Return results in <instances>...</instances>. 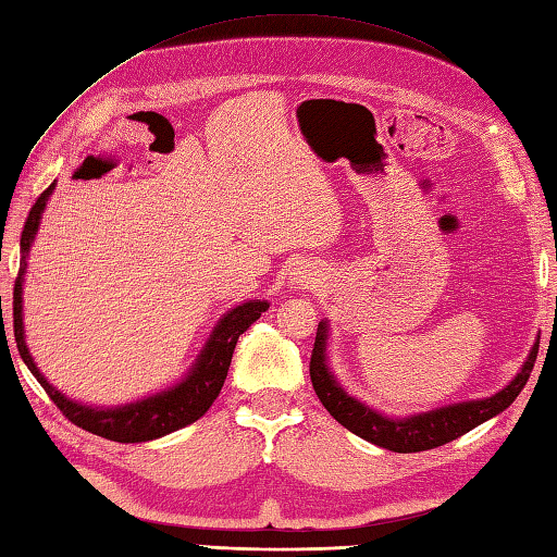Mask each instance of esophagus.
<instances>
[{
    "label": "esophagus",
    "mask_w": 557,
    "mask_h": 557,
    "mask_svg": "<svg viewBox=\"0 0 557 557\" xmlns=\"http://www.w3.org/2000/svg\"><path fill=\"white\" fill-rule=\"evenodd\" d=\"M293 283H298V286H310V283H314V274H310V271H295L293 274V278H290Z\"/></svg>",
    "instance_id": "obj_1"
}]
</instances>
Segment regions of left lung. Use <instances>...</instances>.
Returning a JSON list of instances; mask_svg holds the SVG:
<instances>
[{"instance_id":"1","label":"left lung","mask_w":557,"mask_h":557,"mask_svg":"<svg viewBox=\"0 0 557 557\" xmlns=\"http://www.w3.org/2000/svg\"><path fill=\"white\" fill-rule=\"evenodd\" d=\"M326 338H329V321H319L314 350L310 360V376L317 398L326 407L329 414L343 424L355 436H360L379 448H386L393 453H419L438 448L443 443H450L460 438L467 431L484 424L486 419L500 414L503 410L515 403L517 395L527 386L531 369L536 362L539 343H534L527 362L522 364L520 374H517L508 386L500 393L491 395L484 400H469V403H455L448 407H438V410L393 419L383 417L381 412L367 407L364 403L355 400L352 395L343 391L336 376L331 374L326 362Z\"/></svg>"}]
</instances>
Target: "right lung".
Here are the masks:
<instances>
[{
    "mask_svg": "<svg viewBox=\"0 0 557 557\" xmlns=\"http://www.w3.org/2000/svg\"><path fill=\"white\" fill-rule=\"evenodd\" d=\"M54 190V183L37 197L30 214L26 219V226H23L21 233V269L14 283V338H16V348L21 352V360L26 362L30 369V374L40 381V386L47 391L49 398L59 407L69 422L76 426L90 431L95 436H102L116 443H143V441H152L159 436H166L171 431H178L183 426H188L197 422L212 403L216 400V395L221 393V386H224L228 367H231V357L233 350H236V343L240 338V333L250 329L255 321L262 317V312L269 310L267 300H250L243 302L238 307H233L224 319L214 326L212 336H209L205 350L197 357V362L181 383H176L174 388L162 391L152 395V398H145L131 405H121V407H88L81 403L69 400L64 393H59L52 383H49L37 364L33 362V357L28 352L26 345V333H23V276H26V257L30 245L35 240L37 226H40V219L45 212V205L49 200V195Z\"/></svg>",
    "mask_w": 557,
    "mask_h": 557,
    "instance_id": "add662e5",
    "label": "right lung"
}]
</instances>
